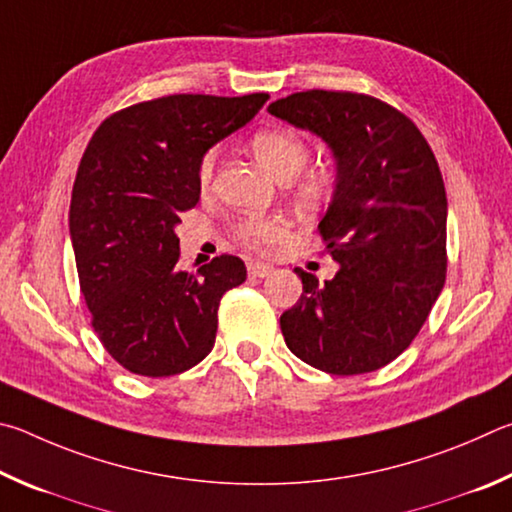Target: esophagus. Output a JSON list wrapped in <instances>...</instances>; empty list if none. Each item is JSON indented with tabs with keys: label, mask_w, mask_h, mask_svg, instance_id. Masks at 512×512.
<instances>
[{
	"label": "esophagus",
	"mask_w": 512,
	"mask_h": 512,
	"mask_svg": "<svg viewBox=\"0 0 512 512\" xmlns=\"http://www.w3.org/2000/svg\"><path fill=\"white\" fill-rule=\"evenodd\" d=\"M274 267L267 265V263H258V261H249L247 263V272L249 276H254V279H265V276L272 274Z\"/></svg>",
	"instance_id": "34e87169"
}]
</instances>
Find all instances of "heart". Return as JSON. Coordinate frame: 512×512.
<instances>
[{
  "instance_id": "heart-1",
  "label": "heart",
  "mask_w": 512,
  "mask_h": 512,
  "mask_svg": "<svg viewBox=\"0 0 512 512\" xmlns=\"http://www.w3.org/2000/svg\"><path fill=\"white\" fill-rule=\"evenodd\" d=\"M251 155L256 157L267 173L281 182H288L294 174L298 177L292 182L294 197L306 206H319L326 202L335 191V175L328 168H310L301 173L310 157V146L301 134L283 128L258 130L249 141ZM215 170V150L204 152L197 166V184L202 191L211 186ZM288 236V222L281 215H263V218H245L236 224V238L249 249H265L274 242Z\"/></svg>"
}]
</instances>
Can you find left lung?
I'll list each match as a JSON object with an SVG mask.
<instances>
[{
	"label": "left lung",
	"instance_id": "1",
	"mask_svg": "<svg viewBox=\"0 0 512 512\" xmlns=\"http://www.w3.org/2000/svg\"><path fill=\"white\" fill-rule=\"evenodd\" d=\"M267 112L324 139L337 164L319 233L339 270L324 283L297 270L285 344L319 371H378L414 342L445 285L441 168L416 123L380 98L308 89Z\"/></svg>",
	"mask_w": 512,
	"mask_h": 512
}]
</instances>
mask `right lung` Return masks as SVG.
Segmentation results:
<instances>
[{"label":"right lung","instance_id":"obj_1","mask_svg":"<svg viewBox=\"0 0 512 512\" xmlns=\"http://www.w3.org/2000/svg\"><path fill=\"white\" fill-rule=\"evenodd\" d=\"M267 98L161 96L107 116L87 143L71 191V245L96 335L130 373L168 378L211 353L222 294L247 270L224 254L182 272L175 224L200 200L204 152Z\"/></svg>","mask_w":512,"mask_h":512}]
</instances>
